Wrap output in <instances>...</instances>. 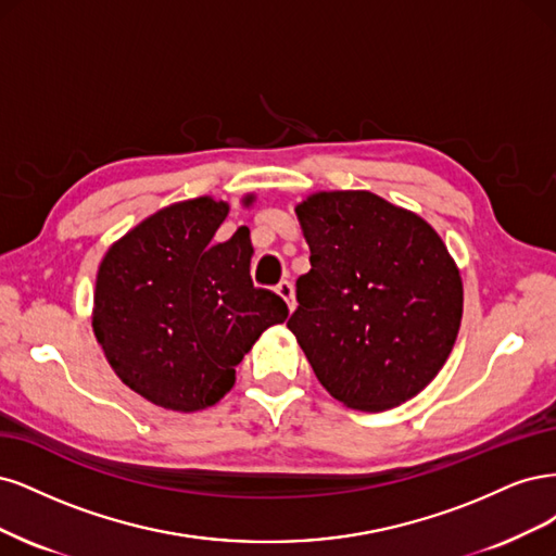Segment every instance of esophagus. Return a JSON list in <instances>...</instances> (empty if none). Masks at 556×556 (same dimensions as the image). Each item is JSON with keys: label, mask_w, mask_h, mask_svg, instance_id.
I'll return each instance as SVG.
<instances>
[{"label": "esophagus", "mask_w": 556, "mask_h": 556, "mask_svg": "<svg viewBox=\"0 0 556 556\" xmlns=\"http://www.w3.org/2000/svg\"><path fill=\"white\" fill-rule=\"evenodd\" d=\"M277 293L286 300V304H289V309L293 312L295 309V289L291 281H279L277 283Z\"/></svg>", "instance_id": "esophagus-1"}]
</instances>
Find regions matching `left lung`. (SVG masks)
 <instances>
[{"mask_svg": "<svg viewBox=\"0 0 556 556\" xmlns=\"http://www.w3.org/2000/svg\"><path fill=\"white\" fill-rule=\"evenodd\" d=\"M312 270L289 330L334 400L397 406L434 379L462 320V279L418 214L369 191H320L298 205Z\"/></svg>", "mask_w": 556, "mask_h": 556, "instance_id": "left-lung-1", "label": "left lung"}]
</instances>
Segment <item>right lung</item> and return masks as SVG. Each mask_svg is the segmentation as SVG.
I'll use <instances>...</instances> for the list:
<instances>
[{
  "instance_id": "right-lung-1",
  "label": "right lung",
  "mask_w": 556,
  "mask_h": 556,
  "mask_svg": "<svg viewBox=\"0 0 556 556\" xmlns=\"http://www.w3.org/2000/svg\"><path fill=\"white\" fill-rule=\"evenodd\" d=\"M226 214L207 195L159 210L99 265L97 342L119 379L156 406L189 414L219 402L263 330L289 316L249 275L247 226L212 240Z\"/></svg>"
}]
</instances>
